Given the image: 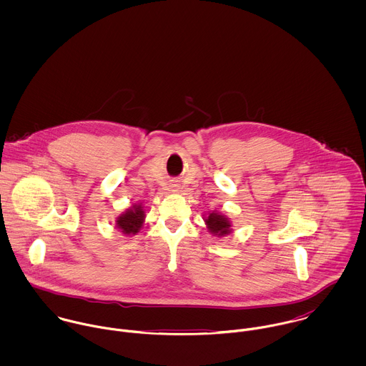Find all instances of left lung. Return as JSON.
<instances>
[{
    "label": "left lung",
    "mask_w": 366,
    "mask_h": 366,
    "mask_svg": "<svg viewBox=\"0 0 366 366\" xmlns=\"http://www.w3.org/2000/svg\"><path fill=\"white\" fill-rule=\"evenodd\" d=\"M206 224L209 227V232L214 234V235H218V237H222V235H227L231 232V224L229 221L218 214V212H211L209 214V217L206 218Z\"/></svg>",
    "instance_id": "obj_1"
}]
</instances>
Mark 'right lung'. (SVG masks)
Listing matches in <instances>:
<instances>
[{
	"instance_id": "1",
	"label": "right lung",
	"mask_w": 366,
	"mask_h": 366,
	"mask_svg": "<svg viewBox=\"0 0 366 366\" xmlns=\"http://www.w3.org/2000/svg\"><path fill=\"white\" fill-rule=\"evenodd\" d=\"M144 211L141 206H135L132 209L125 211L124 214H121L117 219V227L119 229H122L124 234H137L144 222Z\"/></svg>"
}]
</instances>
